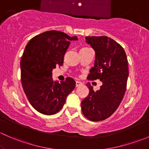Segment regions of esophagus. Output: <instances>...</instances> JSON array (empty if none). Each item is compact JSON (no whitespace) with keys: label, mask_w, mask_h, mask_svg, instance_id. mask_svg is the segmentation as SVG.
<instances>
[{"label":"esophagus","mask_w":149,"mask_h":149,"mask_svg":"<svg viewBox=\"0 0 149 149\" xmlns=\"http://www.w3.org/2000/svg\"><path fill=\"white\" fill-rule=\"evenodd\" d=\"M82 85V83L81 81H76V87H79L80 86Z\"/></svg>","instance_id":"obj_1"}]
</instances>
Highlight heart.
I'll return each mask as SVG.
<instances>
[{"label": "heart", "mask_w": 149, "mask_h": 149, "mask_svg": "<svg viewBox=\"0 0 149 149\" xmlns=\"http://www.w3.org/2000/svg\"><path fill=\"white\" fill-rule=\"evenodd\" d=\"M87 49V48H82V49H81H81Z\"/></svg>", "instance_id": "1"}]
</instances>
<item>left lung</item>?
Segmentation results:
<instances>
[{
    "mask_svg": "<svg viewBox=\"0 0 149 149\" xmlns=\"http://www.w3.org/2000/svg\"><path fill=\"white\" fill-rule=\"evenodd\" d=\"M86 42L95 51L94 65L87 79H100L102 85L94 91L86 84L89 93L81 102V109L87 119L101 121L115 112L124 97L128 76L127 56L120 45L106 36L86 37Z\"/></svg>",
    "mask_w": 149,
    "mask_h": 149,
    "instance_id": "left-lung-1",
    "label": "left lung"
}]
</instances>
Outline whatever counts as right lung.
<instances>
[{
    "label": "right lung",
    "mask_w": 149,
    "mask_h": 149,
    "mask_svg": "<svg viewBox=\"0 0 149 149\" xmlns=\"http://www.w3.org/2000/svg\"><path fill=\"white\" fill-rule=\"evenodd\" d=\"M77 40L52 30L31 38L25 47L20 62L22 86L31 106L43 115L59 112L76 86L71 78L59 83L52 76V70L63 64L70 41Z\"/></svg>",
    "instance_id": "add662e5"
}]
</instances>
